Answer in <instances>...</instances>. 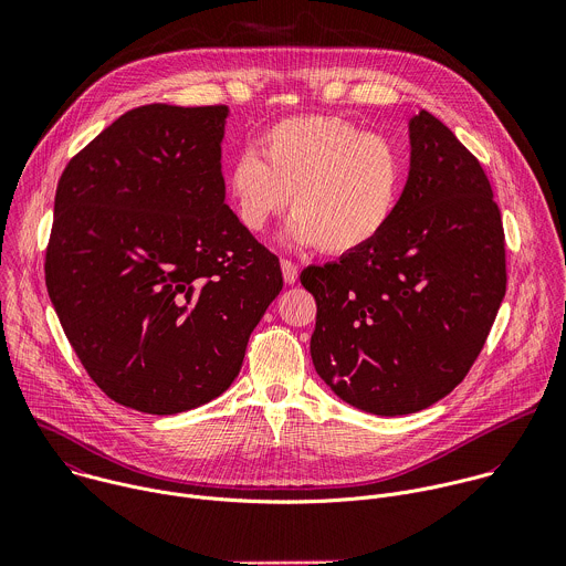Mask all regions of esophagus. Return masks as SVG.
Returning a JSON list of instances; mask_svg holds the SVG:
<instances>
[{"mask_svg":"<svg viewBox=\"0 0 566 566\" xmlns=\"http://www.w3.org/2000/svg\"><path fill=\"white\" fill-rule=\"evenodd\" d=\"M280 266H282L284 282H286V284H295V282H297V266H295L293 262H289V260H282Z\"/></svg>","mask_w":566,"mask_h":566,"instance_id":"esophagus-1","label":"esophagus"}]
</instances>
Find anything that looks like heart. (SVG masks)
Returning <instances> with one entry per match:
<instances>
[{"label": "heart", "instance_id": "heart-1", "mask_svg": "<svg viewBox=\"0 0 566 566\" xmlns=\"http://www.w3.org/2000/svg\"><path fill=\"white\" fill-rule=\"evenodd\" d=\"M262 156L237 154L226 190L241 228L258 234L289 201L284 239L329 255L367 249L389 226L402 188L396 147L336 116H297L273 125Z\"/></svg>", "mask_w": 566, "mask_h": 566}]
</instances>
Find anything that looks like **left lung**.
I'll return each instance as SVG.
<instances>
[{
  "label": "left lung",
  "instance_id": "obj_1",
  "mask_svg": "<svg viewBox=\"0 0 566 566\" xmlns=\"http://www.w3.org/2000/svg\"><path fill=\"white\" fill-rule=\"evenodd\" d=\"M408 132L410 172L385 232L300 275L317 304V376L378 417L415 415L450 394L506 293L502 217L479 160L426 109Z\"/></svg>",
  "mask_w": 566,
  "mask_h": 566
}]
</instances>
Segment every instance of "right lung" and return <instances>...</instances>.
<instances>
[{
  "label": "right lung",
  "mask_w": 566,
  "mask_h": 566,
  "mask_svg": "<svg viewBox=\"0 0 566 566\" xmlns=\"http://www.w3.org/2000/svg\"><path fill=\"white\" fill-rule=\"evenodd\" d=\"M230 109L145 105L64 168L46 289L92 380L145 415L221 396L282 291L273 253L226 206Z\"/></svg>",
  "instance_id": "add662e5"
}]
</instances>
